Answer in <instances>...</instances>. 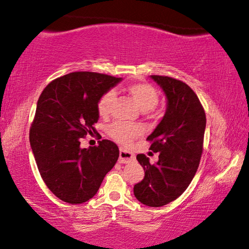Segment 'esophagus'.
<instances>
[{
	"label": "esophagus",
	"instance_id": "obj_1",
	"mask_svg": "<svg viewBox=\"0 0 249 249\" xmlns=\"http://www.w3.org/2000/svg\"><path fill=\"white\" fill-rule=\"evenodd\" d=\"M134 160H135V155L133 153H129V151L125 149L120 150V158H119L120 163H128L130 161H134Z\"/></svg>",
	"mask_w": 249,
	"mask_h": 249
}]
</instances>
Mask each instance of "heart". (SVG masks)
I'll list each match as a JSON object with an SVG mask.
<instances>
[{
    "instance_id": "obj_1",
    "label": "heart",
    "mask_w": 249,
    "mask_h": 249,
    "mask_svg": "<svg viewBox=\"0 0 249 249\" xmlns=\"http://www.w3.org/2000/svg\"><path fill=\"white\" fill-rule=\"evenodd\" d=\"M128 93L137 103L142 111L148 112L154 109L159 102V93L157 89L150 83H134L127 87ZM116 94L113 90L107 91L98 101V113L101 117H107L112 112L113 104L115 102ZM144 128L138 124H128L124 122H116L107 127L108 136L122 145H129L136 138L141 137Z\"/></svg>"
}]
</instances>
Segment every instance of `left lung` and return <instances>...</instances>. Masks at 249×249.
Listing matches in <instances>:
<instances>
[{"label": "left lung", "mask_w": 249, "mask_h": 249, "mask_svg": "<svg viewBox=\"0 0 249 249\" xmlns=\"http://www.w3.org/2000/svg\"><path fill=\"white\" fill-rule=\"evenodd\" d=\"M167 96V111L147 141L159 153L151 165L144 154L136 156L145 177L134 185L141 203L158 208L175 201L187 190L199 167L205 130V112L187 83L166 75H150Z\"/></svg>", "instance_id": "1"}]
</instances>
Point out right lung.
Returning a JSON list of instances; mask_svg holds the SVG:
<instances>
[{"mask_svg":"<svg viewBox=\"0 0 249 249\" xmlns=\"http://www.w3.org/2000/svg\"><path fill=\"white\" fill-rule=\"evenodd\" d=\"M121 80L77 71L53 80L39 96L29 142L44 182L67 203L93 197L119 159V147L108 140L89 148L80 144L87 135L96 133L99 99Z\"/></svg>","mask_w":249,"mask_h":249,"instance_id":"1","label":"right lung"}]
</instances>
